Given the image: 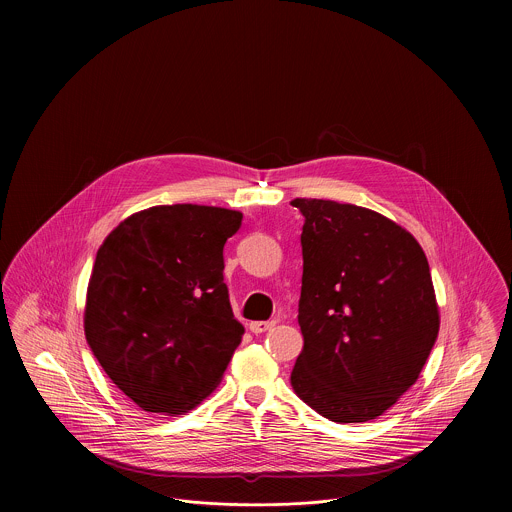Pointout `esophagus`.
<instances>
[{"label": "esophagus", "instance_id": "1", "mask_svg": "<svg viewBox=\"0 0 512 512\" xmlns=\"http://www.w3.org/2000/svg\"><path fill=\"white\" fill-rule=\"evenodd\" d=\"M274 325H276V321H252V323H250V331H252L254 335H260V333L270 331Z\"/></svg>", "mask_w": 512, "mask_h": 512}]
</instances>
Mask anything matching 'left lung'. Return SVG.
<instances>
[{
  "mask_svg": "<svg viewBox=\"0 0 512 512\" xmlns=\"http://www.w3.org/2000/svg\"><path fill=\"white\" fill-rule=\"evenodd\" d=\"M303 215L295 394L323 418L361 424L418 380L439 331L418 240L370 209L293 199Z\"/></svg>",
  "mask_w": 512,
  "mask_h": 512,
  "instance_id": "left-lung-1",
  "label": "left lung"
}]
</instances>
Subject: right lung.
I'll list each match as a JSON object with an SVG mask.
<instances>
[{
    "label": "right lung",
    "mask_w": 512,
    "mask_h": 512,
    "mask_svg": "<svg viewBox=\"0 0 512 512\" xmlns=\"http://www.w3.org/2000/svg\"><path fill=\"white\" fill-rule=\"evenodd\" d=\"M242 213L151 207L96 252L84 333L110 380L142 410L181 414L219 384L244 327L224 284V244Z\"/></svg>",
    "instance_id": "add662e5"
}]
</instances>
